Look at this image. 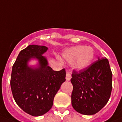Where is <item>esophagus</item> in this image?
Instances as JSON below:
<instances>
[{
	"mask_svg": "<svg viewBox=\"0 0 122 122\" xmlns=\"http://www.w3.org/2000/svg\"><path fill=\"white\" fill-rule=\"evenodd\" d=\"M71 79V74L70 72H67L66 74V80H70Z\"/></svg>",
	"mask_w": 122,
	"mask_h": 122,
	"instance_id": "esophagus-1",
	"label": "esophagus"
}]
</instances>
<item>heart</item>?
<instances>
[{
  "label": "heart",
  "mask_w": 122,
  "mask_h": 122,
  "mask_svg": "<svg viewBox=\"0 0 122 122\" xmlns=\"http://www.w3.org/2000/svg\"><path fill=\"white\" fill-rule=\"evenodd\" d=\"M63 56L70 62L74 60V68L81 70L91 64L94 57V51L91 46H76L67 50L63 54Z\"/></svg>",
  "instance_id": "obj_1"
}]
</instances>
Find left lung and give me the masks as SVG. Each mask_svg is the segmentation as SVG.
<instances>
[{
    "label": "left lung",
    "mask_w": 122,
    "mask_h": 122,
    "mask_svg": "<svg viewBox=\"0 0 122 122\" xmlns=\"http://www.w3.org/2000/svg\"><path fill=\"white\" fill-rule=\"evenodd\" d=\"M112 71L107 58L98 59L83 70L72 73L71 103L77 112L93 115L105 107L112 91Z\"/></svg>",
    "instance_id": "left-lung-1"
}]
</instances>
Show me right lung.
Returning a JSON list of instances; mask_svg holds the SVG:
<instances>
[{
    "label": "right lung",
    "instance_id": "right-lung-1",
    "mask_svg": "<svg viewBox=\"0 0 122 122\" xmlns=\"http://www.w3.org/2000/svg\"><path fill=\"white\" fill-rule=\"evenodd\" d=\"M45 46L29 45L20 52L12 69L10 85L18 106L26 113L40 116L50 111L54 96L66 80V71H54L42 56L47 51ZM31 58L39 60V68H30Z\"/></svg>",
    "mask_w": 122,
    "mask_h": 122
}]
</instances>
